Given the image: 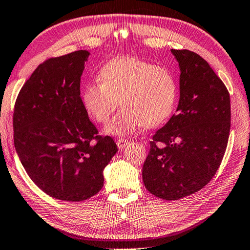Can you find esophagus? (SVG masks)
<instances>
[{"label": "esophagus", "instance_id": "esophagus-1", "mask_svg": "<svg viewBox=\"0 0 250 250\" xmlns=\"http://www.w3.org/2000/svg\"><path fill=\"white\" fill-rule=\"evenodd\" d=\"M127 145H129V141H127V139H118L117 141V146L119 150L125 149Z\"/></svg>", "mask_w": 250, "mask_h": 250}]
</instances>
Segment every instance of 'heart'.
Returning a JSON list of instances; mask_svg holds the SVG:
<instances>
[{
  "label": "heart",
  "instance_id": "b5f03b06",
  "mask_svg": "<svg viewBox=\"0 0 250 250\" xmlns=\"http://www.w3.org/2000/svg\"><path fill=\"white\" fill-rule=\"evenodd\" d=\"M100 82L83 90L85 109L105 124L118 105L123 108L106 127L108 134L124 136L146 125L155 126L171 115L177 98L175 79L168 69L136 57H119L99 72Z\"/></svg>",
  "mask_w": 250,
  "mask_h": 250
}]
</instances>
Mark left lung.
<instances>
[{
	"label": "left lung",
	"mask_w": 250,
	"mask_h": 250,
	"mask_svg": "<svg viewBox=\"0 0 250 250\" xmlns=\"http://www.w3.org/2000/svg\"><path fill=\"white\" fill-rule=\"evenodd\" d=\"M180 68L176 115L155 132L143 166L152 195L178 200L200 190L222 163L230 132V96L200 55L171 50Z\"/></svg>",
	"instance_id": "8db88e82"
}]
</instances>
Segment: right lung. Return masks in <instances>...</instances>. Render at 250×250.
Wrapping results in <instances>:
<instances>
[{
  "label": "right lung",
  "mask_w": 250,
  "mask_h": 250,
  "mask_svg": "<svg viewBox=\"0 0 250 250\" xmlns=\"http://www.w3.org/2000/svg\"><path fill=\"white\" fill-rule=\"evenodd\" d=\"M89 52L40 63L21 88L14 112V143L27 175L45 194L78 202L103 187V170L118 151L98 135L81 99Z\"/></svg>",
  "instance_id": "add662e5"
}]
</instances>
